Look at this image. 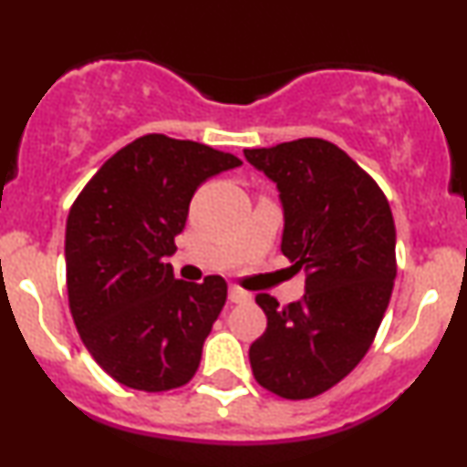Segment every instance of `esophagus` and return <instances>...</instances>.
Listing matches in <instances>:
<instances>
[{
  "label": "esophagus",
  "mask_w": 467,
  "mask_h": 467,
  "mask_svg": "<svg viewBox=\"0 0 467 467\" xmlns=\"http://www.w3.org/2000/svg\"><path fill=\"white\" fill-rule=\"evenodd\" d=\"M252 298L250 292H245V289L241 287H230L228 289V301L230 303H248Z\"/></svg>",
  "instance_id": "esophagus-1"
}]
</instances>
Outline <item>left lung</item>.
<instances>
[{
  "instance_id": "8db88e82",
  "label": "left lung",
  "mask_w": 467,
  "mask_h": 467,
  "mask_svg": "<svg viewBox=\"0 0 467 467\" xmlns=\"http://www.w3.org/2000/svg\"><path fill=\"white\" fill-rule=\"evenodd\" d=\"M244 155L276 184L281 252L305 272L301 301L278 307L256 294L267 327L252 342L250 367L272 393L309 400L347 378L378 334L398 275L393 213L371 175L323 138Z\"/></svg>"
}]
</instances>
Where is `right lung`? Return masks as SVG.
<instances>
[{
    "label": "right lung",
    "instance_id": "add662e5",
    "mask_svg": "<svg viewBox=\"0 0 467 467\" xmlns=\"http://www.w3.org/2000/svg\"><path fill=\"white\" fill-rule=\"evenodd\" d=\"M239 164L206 144L149 133L111 155L69 208V312L116 382L160 393L195 375L228 285L222 276L180 281L166 256L178 250L197 186Z\"/></svg>",
    "mask_w": 467,
    "mask_h": 467
}]
</instances>
